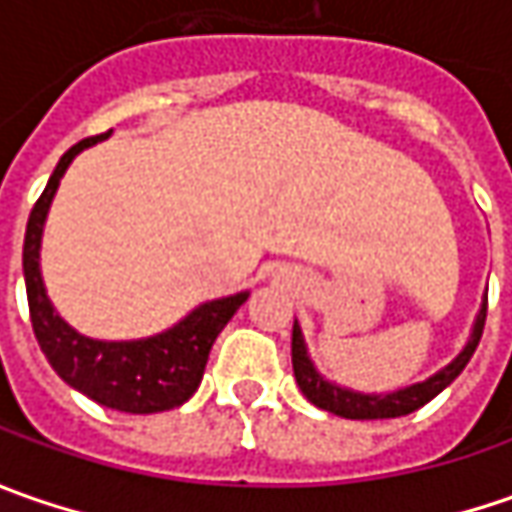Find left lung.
<instances>
[{"instance_id":"left-lung-1","label":"left lung","mask_w":512,"mask_h":512,"mask_svg":"<svg viewBox=\"0 0 512 512\" xmlns=\"http://www.w3.org/2000/svg\"><path fill=\"white\" fill-rule=\"evenodd\" d=\"M484 319H487V299H484L482 310H479V319L476 327L470 333V342L464 347L462 353L447 364L444 370H439L436 376H430L427 382L410 384L404 390L396 393H387V396H364V393H353V390H344L339 384L325 382L316 367L310 364L305 350V339H302V330L299 325H293V342H290V353H293V373H296V382L302 387V393L307 396V402H313L316 407H322L327 413H336L342 419H396V416H407L413 410H419L430 399H436L447 384L453 382L459 373H462L470 356L476 353L479 339H482Z\"/></svg>"}]
</instances>
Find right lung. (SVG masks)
I'll use <instances>...</instances> for the list:
<instances>
[{
  "label": "right lung",
  "instance_id": "obj_1",
  "mask_svg": "<svg viewBox=\"0 0 512 512\" xmlns=\"http://www.w3.org/2000/svg\"><path fill=\"white\" fill-rule=\"evenodd\" d=\"M105 136L108 133L90 136L79 145H73L59 159L53 176L48 179V187L42 190V196L30 210L25 250H22L30 325H33L42 353L48 356L50 367L70 387H76L93 402L122 410V413H162V410H173L185 404L196 393L205 373L210 347L222 333V327L230 322V316L245 305L247 293L205 302L176 327L150 339H139V342L85 339L56 316V310L45 296L42 273H39L42 225L48 216L50 199L59 187L62 173L73 162V156Z\"/></svg>",
  "mask_w": 512,
  "mask_h": 512
}]
</instances>
